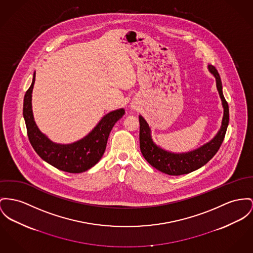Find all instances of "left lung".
Instances as JSON below:
<instances>
[{
    "mask_svg": "<svg viewBox=\"0 0 253 253\" xmlns=\"http://www.w3.org/2000/svg\"><path fill=\"white\" fill-rule=\"evenodd\" d=\"M210 72L216 78L217 88L223 106V118L221 126L213 140L202 146V148L186 153H171L158 148L151 138V129L149 125L142 116H139L140 123V150L145 159L158 170L167 173L169 175H180L194 171L205 165L219 151L221 143L223 142L225 132L229 122V108L222 94L221 81L217 69L209 65Z\"/></svg>",
    "mask_w": 253,
    "mask_h": 253,
    "instance_id": "1",
    "label": "left lung"
}]
</instances>
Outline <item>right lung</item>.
<instances>
[{"label": "right lung", "instance_id": "right-lung-1", "mask_svg": "<svg viewBox=\"0 0 253 253\" xmlns=\"http://www.w3.org/2000/svg\"><path fill=\"white\" fill-rule=\"evenodd\" d=\"M34 82L35 73L32 85L25 94L23 104V115L28 137L34 151L51 166L71 173H80L95 166L105 151L112 127L123 117L125 110L122 108L108 113L89 134L76 143L70 145L54 144L40 132L34 123L32 110Z\"/></svg>", "mask_w": 253, "mask_h": 253}]
</instances>
